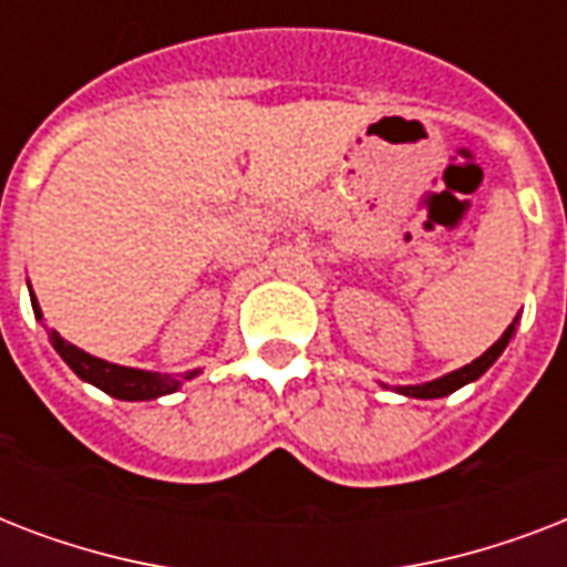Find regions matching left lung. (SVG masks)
<instances>
[{
  "mask_svg": "<svg viewBox=\"0 0 567 567\" xmlns=\"http://www.w3.org/2000/svg\"><path fill=\"white\" fill-rule=\"evenodd\" d=\"M512 332H515V323H509V329H506V332H503V336L497 338V341H494V344L488 347L483 355H480V359H474V362L465 364V368H458V371L447 373V377L432 379V382H426V385H405V388H400V391H403V394H409V396H421V400H432V396L453 394L456 388L467 385V382H474V379H480L485 371H488V368H492L494 359H497V355L506 350V344H509Z\"/></svg>",
  "mask_w": 567,
  "mask_h": 567,
  "instance_id": "obj_1",
  "label": "left lung"
}]
</instances>
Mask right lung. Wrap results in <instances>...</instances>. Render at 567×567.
Segmentation results:
<instances>
[{
    "mask_svg": "<svg viewBox=\"0 0 567 567\" xmlns=\"http://www.w3.org/2000/svg\"><path fill=\"white\" fill-rule=\"evenodd\" d=\"M31 306H34V315L40 318L38 302H34V293H31ZM52 338V347L58 350V355L64 359L70 368L75 371V377H82L84 382L102 388L105 394L117 396V400H155V396L173 394L179 382L173 377H162V373L150 371H135V368H120V364L102 362L96 355L84 353L75 344L64 341L58 332H49ZM194 373H188L185 379H190Z\"/></svg>",
    "mask_w": 567,
    "mask_h": 567,
    "instance_id": "right-lung-1",
    "label": "right lung"
}]
</instances>
